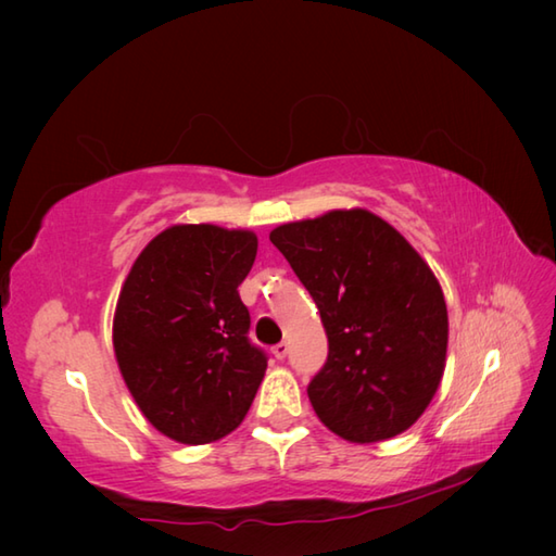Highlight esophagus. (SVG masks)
Listing matches in <instances>:
<instances>
[{"label": "esophagus", "instance_id": "esophagus-1", "mask_svg": "<svg viewBox=\"0 0 556 556\" xmlns=\"http://www.w3.org/2000/svg\"><path fill=\"white\" fill-rule=\"evenodd\" d=\"M287 353H289V344H277L275 349H271V356H275L277 361H285Z\"/></svg>", "mask_w": 556, "mask_h": 556}]
</instances>
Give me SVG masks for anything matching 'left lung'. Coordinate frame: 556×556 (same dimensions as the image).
<instances>
[{"label":"left lung","mask_w":556,"mask_h":556,"mask_svg":"<svg viewBox=\"0 0 556 556\" xmlns=\"http://www.w3.org/2000/svg\"><path fill=\"white\" fill-rule=\"evenodd\" d=\"M320 311L327 363L308 399L327 430L372 444L408 430L442 382L448 315L440 281L370 210H329L269 231Z\"/></svg>","instance_id":"left-lung-1"}]
</instances>
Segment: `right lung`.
I'll use <instances>...</instances> for the list:
<instances>
[{
    "instance_id": "obj_1",
    "label": "right lung",
    "mask_w": 556,
    "mask_h": 556,
    "mask_svg": "<svg viewBox=\"0 0 556 556\" xmlns=\"http://www.w3.org/2000/svg\"><path fill=\"white\" fill-rule=\"evenodd\" d=\"M257 236L217 224H174L152 239L116 301L112 341L124 382L152 428L210 444L243 422L267 356L248 341L239 296Z\"/></svg>"
}]
</instances>
